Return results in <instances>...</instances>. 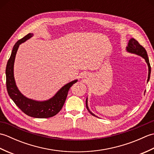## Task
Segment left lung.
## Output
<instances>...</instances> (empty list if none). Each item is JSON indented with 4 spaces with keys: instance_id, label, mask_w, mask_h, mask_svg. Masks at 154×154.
I'll use <instances>...</instances> for the list:
<instances>
[{
    "instance_id": "8db88e82",
    "label": "left lung",
    "mask_w": 154,
    "mask_h": 154,
    "mask_svg": "<svg viewBox=\"0 0 154 154\" xmlns=\"http://www.w3.org/2000/svg\"><path fill=\"white\" fill-rule=\"evenodd\" d=\"M126 50L130 52V53L136 54L137 55H139L140 56H142L143 58L145 59L147 64L148 65V81L149 80L150 78V73H151V66H150V63L149 61V59L148 57V54H147V51L145 50V48H143L142 45L139 44V42L135 40L134 38H131L129 40L128 44V47L126 48ZM86 107L88 111L92 114L93 116H96L93 113H92L89 109V107L87 105V99L86 100Z\"/></svg>"
}]
</instances>
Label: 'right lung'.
Returning <instances> with one entry per match:
<instances>
[{"label":"right lung","mask_w":154,"mask_h":154,"mask_svg":"<svg viewBox=\"0 0 154 154\" xmlns=\"http://www.w3.org/2000/svg\"><path fill=\"white\" fill-rule=\"evenodd\" d=\"M33 34H28L20 40H19L13 47L11 57L7 62L6 68V89L10 97L14 101L20 109L28 116L47 119L54 116L60 112L66 100L67 94L71 87L77 82V80L67 83L55 94V95L50 100L43 102L28 99L20 92L16 85L14 77V63L15 56L20 44L30 38Z\"/></svg>","instance_id":"right-lung-1"}]
</instances>
